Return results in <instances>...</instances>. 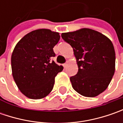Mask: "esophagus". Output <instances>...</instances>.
Wrapping results in <instances>:
<instances>
[{"mask_svg": "<svg viewBox=\"0 0 123 123\" xmlns=\"http://www.w3.org/2000/svg\"><path fill=\"white\" fill-rule=\"evenodd\" d=\"M63 66H64V68H66V66H68V63H66V64H64V65H63Z\"/></svg>", "mask_w": 123, "mask_h": 123, "instance_id": "obj_1", "label": "esophagus"}]
</instances>
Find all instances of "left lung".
I'll list each match as a JSON object with an SVG mask.
<instances>
[{"label": "left lung", "mask_w": 123, "mask_h": 123, "mask_svg": "<svg viewBox=\"0 0 123 123\" xmlns=\"http://www.w3.org/2000/svg\"><path fill=\"white\" fill-rule=\"evenodd\" d=\"M73 49L78 73L70 78L81 95L95 97L108 87L115 72V50L111 41L100 32L83 28L62 33Z\"/></svg>", "instance_id": "8db88e82"}]
</instances>
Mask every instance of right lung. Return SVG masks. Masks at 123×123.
I'll return each instance as SVG.
<instances>
[{"label": "right lung", "mask_w": 123, "mask_h": 123, "mask_svg": "<svg viewBox=\"0 0 123 123\" xmlns=\"http://www.w3.org/2000/svg\"><path fill=\"white\" fill-rule=\"evenodd\" d=\"M59 39V33L40 29L27 33L16 45L11 59L12 75L26 97L40 99L52 91L56 75L63 70L62 66L51 61Z\"/></svg>", "instance_id": "add662e5"}]
</instances>
